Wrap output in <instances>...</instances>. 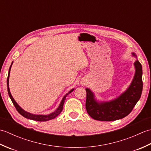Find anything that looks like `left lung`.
Masks as SVG:
<instances>
[{"label": "left lung", "instance_id": "left-lung-1", "mask_svg": "<svg viewBox=\"0 0 151 151\" xmlns=\"http://www.w3.org/2000/svg\"><path fill=\"white\" fill-rule=\"evenodd\" d=\"M134 56L136 54L132 53ZM136 73L129 88L123 94L110 102H98L93 92L86 89V108L88 114L95 120L111 121L129 115L139 100L143 89L142 66L138 60L134 63Z\"/></svg>", "mask_w": 151, "mask_h": 151}]
</instances>
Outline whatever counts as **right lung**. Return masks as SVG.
Masks as SVG:
<instances>
[{"label":"right lung","mask_w":151,"mask_h":151,"mask_svg":"<svg viewBox=\"0 0 151 151\" xmlns=\"http://www.w3.org/2000/svg\"><path fill=\"white\" fill-rule=\"evenodd\" d=\"M13 62L12 63L10 67H9V72H8V78H7V87H8V95L9 96V97H10L11 100L13 102V104L15 106V107L16 108V110H17V111L19 112V114H20L22 116L26 117L27 119H32V120H34V121H49L51 119H53L55 117H56L61 112H62V110H63V106L64 104V102L65 101V99L67 95H68L69 93H70L72 91H73L74 89H71L70 91H69L64 96V97L63 98L62 102H61V103L59 106V107L56 109V110L55 111L52 112V113H51L49 115H34L32 114H30V113H28V112L24 111V110H22V109L17 104V102H16L14 100V99L13 98V97L11 95V93L10 91H9V73H10V69H11V67H12V65Z\"/></svg>","instance_id":"add662e5"}]
</instances>
